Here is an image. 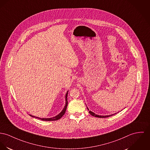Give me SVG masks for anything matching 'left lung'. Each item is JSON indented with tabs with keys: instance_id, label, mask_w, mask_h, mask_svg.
I'll use <instances>...</instances> for the list:
<instances>
[{
	"instance_id": "left-lung-1",
	"label": "left lung",
	"mask_w": 150,
	"mask_h": 150,
	"mask_svg": "<svg viewBox=\"0 0 150 150\" xmlns=\"http://www.w3.org/2000/svg\"><path fill=\"white\" fill-rule=\"evenodd\" d=\"M87 109H88V108H87ZM89 113L91 115L93 116H95V117H100V118H103V117H109V116H111L113 115H106V116H100V115H96L95 114H94L93 112H91V111H89Z\"/></svg>"
}]
</instances>
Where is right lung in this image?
<instances>
[{
    "label": "right lung",
    "instance_id": "right-lung-1",
    "mask_svg": "<svg viewBox=\"0 0 150 150\" xmlns=\"http://www.w3.org/2000/svg\"><path fill=\"white\" fill-rule=\"evenodd\" d=\"M67 94H68V92H67L66 95V105L64 106V108H63V110L62 111V112L56 116L55 117H51V118H40V117H35L33 116H31L32 117H34L36 118H38L40 120H44V121H54V120H58L59 119H60L64 115L65 112H66V109H67V104H68V101H67Z\"/></svg>",
    "mask_w": 150,
    "mask_h": 150
}]
</instances>
